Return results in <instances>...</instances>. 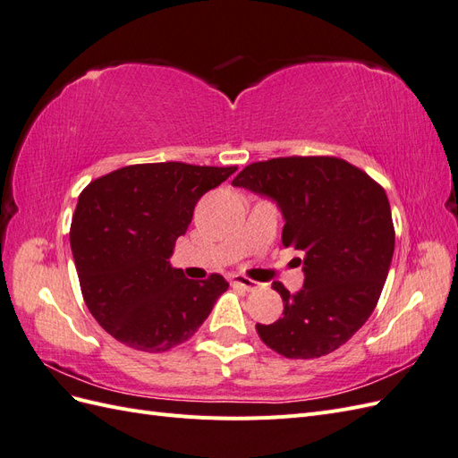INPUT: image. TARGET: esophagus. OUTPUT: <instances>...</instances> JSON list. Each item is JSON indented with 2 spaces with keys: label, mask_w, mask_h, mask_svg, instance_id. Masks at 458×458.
<instances>
[{
  "label": "esophagus",
  "mask_w": 458,
  "mask_h": 458,
  "mask_svg": "<svg viewBox=\"0 0 458 458\" xmlns=\"http://www.w3.org/2000/svg\"><path fill=\"white\" fill-rule=\"evenodd\" d=\"M231 284L233 286H239L242 290H248V293H250V290H254V288H258V283L246 279V276H242V275H233L231 276Z\"/></svg>",
  "instance_id": "obj_1"
}]
</instances>
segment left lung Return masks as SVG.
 <instances>
[{
  "mask_svg": "<svg viewBox=\"0 0 458 458\" xmlns=\"http://www.w3.org/2000/svg\"><path fill=\"white\" fill-rule=\"evenodd\" d=\"M233 185L279 206L283 246L303 254V286L290 294L273 283L284 311L256 325L259 338L288 359L338 350L367 323L390 271L395 231L384 189L335 157L254 162Z\"/></svg>",
  "mask_w": 458,
  "mask_h": 458,
  "instance_id": "8db88e82",
  "label": "left lung"
}]
</instances>
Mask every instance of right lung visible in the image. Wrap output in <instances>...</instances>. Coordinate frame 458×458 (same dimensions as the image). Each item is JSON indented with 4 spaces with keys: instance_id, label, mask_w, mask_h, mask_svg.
Masks as SVG:
<instances>
[{
    "instance_id": "right-lung-1",
    "label": "right lung",
    "mask_w": 458,
    "mask_h": 458,
    "mask_svg": "<svg viewBox=\"0 0 458 458\" xmlns=\"http://www.w3.org/2000/svg\"><path fill=\"white\" fill-rule=\"evenodd\" d=\"M234 172V165L135 164L81 191L71 246L86 306L110 336L160 353L206 321L229 283L217 273L187 279L170 258L200 197Z\"/></svg>"
}]
</instances>
